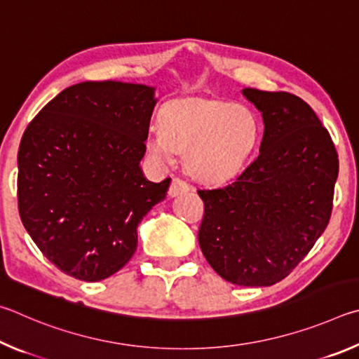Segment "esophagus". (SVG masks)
<instances>
[{"instance_id": "esophagus-1", "label": "esophagus", "mask_w": 359, "mask_h": 359, "mask_svg": "<svg viewBox=\"0 0 359 359\" xmlns=\"http://www.w3.org/2000/svg\"><path fill=\"white\" fill-rule=\"evenodd\" d=\"M189 191V184L183 181L181 178H173L172 184H170V189H168V196L170 197H176L180 196V194H184Z\"/></svg>"}]
</instances>
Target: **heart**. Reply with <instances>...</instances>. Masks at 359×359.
Wrapping results in <instances>:
<instances>
[{
  "mask_svg": "<svg viewBox=\"0 0 359 359\" xmlns=\"http://www.w3.org/2000/svg\"><path fill=\"white\" fill-rule=\"evenodd\" d=\"M260 135V123L248 107L210 97H186L162 109V123L148 130L147 147L170 162L184 153L187 172L205 183H224L241 172Z\"/></svg>",
  "mask_w": 359,
  "mask_h": 359,
  "instance_id": "heart-1",
  "label": "heart"
}]
</instances>
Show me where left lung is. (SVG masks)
Segmentation results:
<instances>
[{
    "mask_svg": "<svg viewBox=\"0 0 359 359\" xmlns=\"http://www.w3.org/2000/svg\"><path fill=\"white\" fill-rule=\"evenodd\" d=\"M243 94L265 123L260 154L233 183L197 191L205 203L198 244L222 279L268 287L298 266L328 225L339 159L303 99L254 88Z\"/></svg>",
    "mask_w": 359,
    "mask_h": 359,
    "instance_id": "1",
    "label": "left lung"
}]
</instances>
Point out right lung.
Instances as JSON below:
<instances>
[{"mask_svg": "<svg viewBox=\"0 0 359 359\" xmlns=\"http://www.w3.org/2000/svg\"><path fill=\"white\" fill-rule=\"evenodd\" d=\"M154 90L83 81L62 90L28 124L18 148L17 198L41 252L71 278H110L137 249V225L167 196L143 159Z\"/></svg>", "mask_w": 359, "mask_h": 359, "instance_id": "right-lung-1", "label": "right lung"}]
</instances>
